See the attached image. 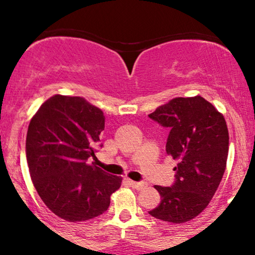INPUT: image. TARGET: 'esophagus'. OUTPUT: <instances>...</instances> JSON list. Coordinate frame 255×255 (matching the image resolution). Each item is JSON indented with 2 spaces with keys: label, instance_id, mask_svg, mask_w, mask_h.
Returning <instances> with one entry per match:
<instances>
[{
  "label": "esophagus",
  "instance_id": "obj_1",
  "mask_svg": "<svg viewBox=\"0 0 255 255\" xmlns=\"http://www.w3.org/2000/svg\"><path fill=\"white\" fill-rule=\"evenodd\" d=\"M128 182H129V184H130L131 187H133V188L137 189V191H140V189H144L145 188V183H142V182H135V181H131V180L128 181Z\"/></svg>",
  "mask_w": 255,
  "mask_h": 255
}]
</instances>
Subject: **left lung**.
I'll return each mask as SVG.
<instances>
[{"instance_id":"8db88e82","label":"left lung","mask_w":255,"mask_h":255,"mask_svg":"<svg viewBox=\"0 0 255 255\" xmlns=\"http://www.w3.org/2000/svg\"><path fill=\"white\" fill-rule=\"evenodd\" d=\"M148 116L170 129L165 151L177 160L176 181L171 187L154 186L160 203L148 213L168 223H186L206 209L223 177L229 151L227 122L201 96L174 98Z\"/></svg>"}]
</instances>
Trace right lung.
Wrapping results in <instances>:
<instances>
[{
    "instance_id": "add662e5",
    "label": "right lung",
    "mask_w": 255,
    "mask_h": 255,
    "mask_svg": "<svg viewBox=\"0 0 255 255\" xmlns=\"http://www.w3.org/2000/svg\"><path fill=\"white\" fill-rule=\"evenodd\" d=\"M104 124L103 111L85 98L55 95L28 125L26 158L32 182L46 207L67 222L104 213L121 187L122 177L87 163L95 157Z\"/></svg>"
}]
</instances>
